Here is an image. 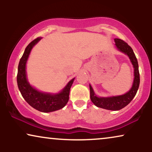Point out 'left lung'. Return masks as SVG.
Returning a JSON list of instances; mask_svg holds the SVG:
<instances>
[{"label": "left lung", "mask_w": 152, "mask_h": 152, "mask_svg": "<svg viewBox=\"0 0 152 152\" xmlns=\"http://www.w3.org/2000/svg\"><path fill=\"white\" fill-rule=\"evenodd\" d=\"M115 45L120 51L127 55L134 68V81L130 91L124 95L110 97H98L95 95L90 85V97L92 102L97 107L111 111H118L123 109L131 102L136 95L140 84V74L138 70V60L132 48L125 41L120 39H114Z\"/></svg>", "instance_id": "1"}]
</instances>
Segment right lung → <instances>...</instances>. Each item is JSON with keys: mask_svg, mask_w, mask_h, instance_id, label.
I'll use <instances>...</instances> for the list:
<instances>
[{"mask_svg": "<svg viewBox=\"0 0 152 152\" xmlns=\"http://www.w3.org/2000/svg\"><path fill=\"white\" fill-rule=\"evenodd\" d=\"M41 39V38L40 37L35 39L29 43L25 50L23 55L20 58L18 64L17 84L23 97L31 107L39 111L48 113L61 109L65 107L69 99L70 89L75 78L68 83L61 93L55 95L39 92L30 86L26 78V62L31 50Z\"/></svg>", "mask_w": 152, "mask_h": 152, "instance_id": "obj_1", "label": "right lung"}]
</instances>
